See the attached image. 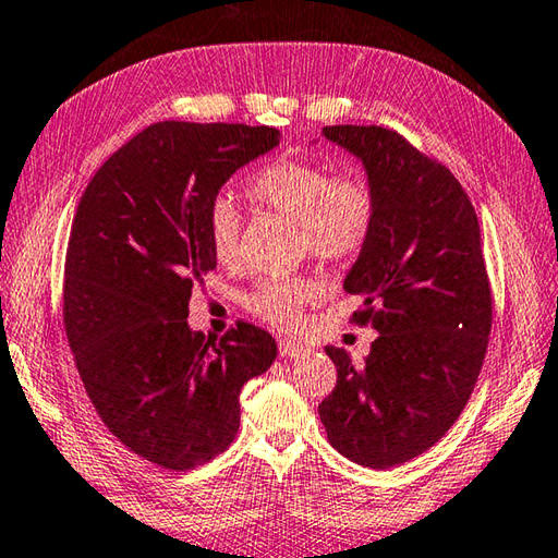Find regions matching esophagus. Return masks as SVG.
<instances>
[{
    "mask_svg": "<svg viewBox=\"0 0 558 558\" xmlns=\"http://www.w3.org/2000/svg\"><path fill=\"white\" fill-rule=\"evenodd\" d=\"M302 353H307V345H302L298 341H288V338H280V355L282 357H300Z\"/></svg>",
    "mask_w": 558,
    "mask_h": 558,
    "instance_id": "esophagus-1",
    "label": "esophagus"
}]
</instances>
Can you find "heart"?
Segmentation results:
<instances>
[{
	"label": "heart",
	"mask_w": 558,
	"mask_h": 558,
	"mask_svg": "<svg viewBox=\"0 0 558 558\" xmlns=\"http://www.w3.org/2000/svg\"><path fill=\"white\" fill-rule=\"evenodd\" d=\"M251 203L268 207L300 225L310 254L322 260H345L365 246L375 222V198L365 181L333 179V173L307 159H276L251 179ZM207 239L220 264L239 256V215L220 198L207 215ZM319 288L310 278L264 280L248 294V310L276 329H294L302 307Z\"/></svg>",
	"instance_id": "b5f03b06"
}]
</instances>
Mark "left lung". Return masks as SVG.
Returning a JSON list of instances; mask_svg holds the SVG:
<instances>
[{
	"label": "left lung",
	"mask_w": 558,
	"mask_h": 558,
	"mask_svg": "<svg viewBox=\"0 0 558 558\" xmlns=\"http://www.w3.org/2000/svg\"><path fill=\"white\" fill-rule=\"evenodd\" d=\"M322 135L367 173L375 222L343 290L363 298L355 322L379 333L363 363L326 348L336 389L319 403L329 442L387 469L428 450L460 416L484 365L490 288L482 232L450 169L379 125Z\"/></svg>",
	"instance_id": "1"
}]
</instances>
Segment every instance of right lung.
<instances>
[{
	"mask_svg": "<svg viewBox=\"0 0 558 558\" xmlns=\"http://www.w3.org/2000/svg\"><path fill=\"white\" fill-rule=\"evenodd\" d=\"M280 130L149 125L86 185L64 266V331L94 409L135 454L198 466L234 440L239 395L278 345L239 322L220 343L189 326L193 282L217 266L207 215L236 169Z\"/></svg>",
	"mask_w": 558,
	"mask_h": 558,
	"instance_id": "add662e5",
	"label": "right lung"
}]
</instances>
